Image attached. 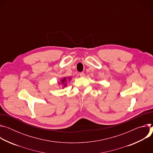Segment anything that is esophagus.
Masks as SVG:
<instances>
[{
	"label": "esophagus",
	"instance_id": "1",
	"mask_svg": "<svg viewBox=\"0 0 153 153\" xmlns=\"http://www.w3.org/2000/svg\"><path fill=\"white\" fill-rule=\"evenodd\" d=\"M79 76H81V77H83V76H85V74H84V72H80L79 73Z\"/></svg>",
	"mask_w": 153,
	"mask_h": 153
}]
</instances>
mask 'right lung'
<instances>
[{"instance_id": "obj_1", "label": "right lung", "mask_w": 153, "mask_h": 153, "mask_svg": "<svg viewBox=\"0 0 153 153\" xmlns=\"http://www.w3.org/2000/svg\"><path fill=\"white\" fill-rule=\"evenodd\" d=\"M71 79V77H69V79ZM66 81H67V78L66 77H65V78H62L61 80V82H62V84H63L64 85V87H65L66 86Z\"/></svg>"}]
</instances>
